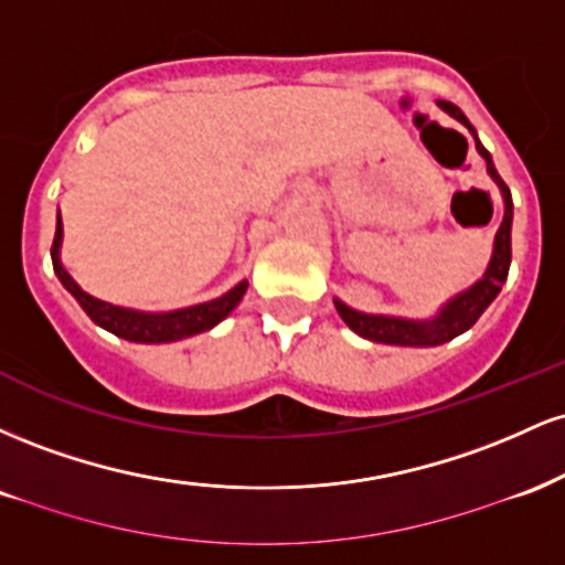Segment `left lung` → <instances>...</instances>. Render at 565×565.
I'll return each instance as SVG.
<instances>
[{
    "label": "left lung",
    "instance_id": "1",
    "mask_svg": "<svg viewBox=\"0 0 565 565\" xmlns=\"http://www.w3.org/2000/svg\"><path fill=\"white\" fill-rule=\"evenodd\" d=\"M440 111H446L451 119H457L459 125L470 129L472 140H476V151L481 153L486 161V172L494 180L499 188V196H502L504 215L499 223L497 236H494V249H491V260L486 265L483 276L476 284H470L468 289H462L459 295H454L451 300H446L438 308L436 316L430 319H406V316H385V313H364V310L350 308L334 297V308L340 313V319L353 329L355 334L364 337V340L382 342V345H404V348H436L444 342L454 340V337L465 334L468 329L483 316V310L497 300V295L502 291V284L508 281L510 270V231H512V196L510 188L504 185V180L499 178L491 153L486 151L483 142L478 140L476 127L470 125L468 116L459 111L457 106L449 100H438Z\"/></svg>",
    "mask_w": 565,
    "mask_h": 565
}]
</instances>
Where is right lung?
<instances>
[{
  "label": "right lung",
  "instance_id": "right-lung-1",
  "mask_svg": "<svg viewBox=\"0 0 565 565\" xmlns=\"http://www.w3.org/2000/svg\"><path fill=\"white\" fill-rule=\"evenodd\" d=\"M61 246H63V220L61 210H57V225H55V242H53V268L55 276L61 278V284L66 287L74 300L82 305L84 313L93 319L97 327H103L106 332H111L121 340L129 342H142V345H161V342H178L185 337L210 332L212 327H217L225 316H231V310L242 302L249 281H238L236 287L225 291V295L215 297V300H206L199 305H188V308L178 310H135V308H121V305L97 300V297L87 295L79 284L74 281V276L63 268L61 260Z\"/></svg>",
  "mask_w": 565,
  "mask_h": 565
}]
</instances>
